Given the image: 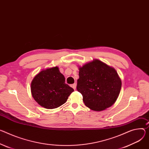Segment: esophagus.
Here are the masks:
<instances>
[{
  "label": "esophagus",
  "mask_w": 149,
  "mask_h": 149,
  "mask_svg": "<svg viewBox=\"0 0 149 149\" xmlns=\"http://www.w3.org/2000/svg\"><path fill=\"white\" fill-rule=\"evenodd\" d=\"M71 87H72L74 90H75V89H76V87H77V84H76V83H74V84H72V85H71Z\"/></svg>",
  "instance_id": "esophagus-1"
}]
</instances>
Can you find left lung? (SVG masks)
Returning <instances> with one entry per match:
<instances>
[{"label": "left lung", "instance_id": "8db88e82", "mask_svg": "<svg viewBox=\"0 0 149 149\" xmlns=\"http://www.w3.org/2000/svg\"><path fill=\"white\" fill-rule=\"evenodd\" d=\"M121 80L116 70L98 59L79 68L77 89L90 109L100 111L113 105L121 89Z\"/></svg>", "mask_w": 149, "mask_h": 149}]
</instances>
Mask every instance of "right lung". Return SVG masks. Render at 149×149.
Wrapping results in <instances>:
<instances>
[{
    "mask_svg": "<svg viewBox=\"0 0 149 149\" xmlns=\"http://www.w3.org/2000/svg\"><path fill=\"white\" fill-rule=\"evenodd\" d=\"M31 91L34 100L42 107L55 109L64 104L74 89L65 84L58 67L42 70L33 78Z\"/></svg>",
    "mask_w": 149,
    "mask_h": 149,
    "instance_id": "add662e5",
    "label": "right lung"
}]
</instances>
